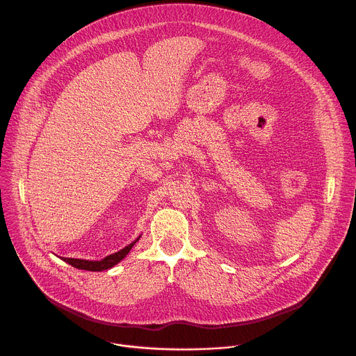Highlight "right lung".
I'll return each mask as SVG.
<instances>
[{"mask_svg": "<svg viewBox=\"0 0 356 356\" xmlns=\"http://www.w3.org/2000/svg\"><path fill=\"white\" fill-rule=\"evenodd\" d=\"M138 239L139 238H136L132 243H129L128 246H125L120 252H115V253H113V255H110L104 259H101V261H83V259H73V258H63V261L67 262L69 265L77 268V269L90 270V272H101V270H106V269H111L114 265L121 262L128 255V252L138 242Z\"/></svg>", "mask_w": 356, "mask_h": 356, "instance_id": "add662e5", "label": "right lung"}]
</instances>
